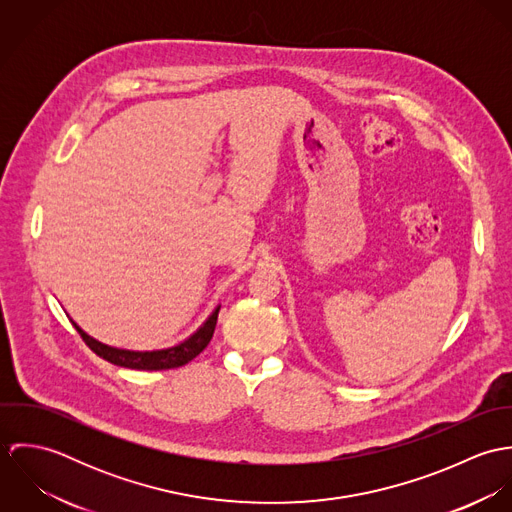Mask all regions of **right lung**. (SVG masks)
Segmentation results:
<instances>
[{"label":"right lung","instance_id":"obj_1","mask_svg":"<svg viewBox=\"0 0 512 512\" xmlns=\"http://www.w3.org/2000/svg\"><path fill=\"white\" fill-rule=\"evenodd\" d=\"M220 305L213 309V313L205 319V323L189 335L185 341L165 347V349H153V351H132V349H118L110 347L94 337H90L86 331H82L73 321L74 329L80 333L82 341L104 361L124 368H134V370H165V368H177V366L187 365L193 361L203 349L211 343L217 319H219Z\"/></svg>","mask_w":512,"mask_h":512}]
</instances>
